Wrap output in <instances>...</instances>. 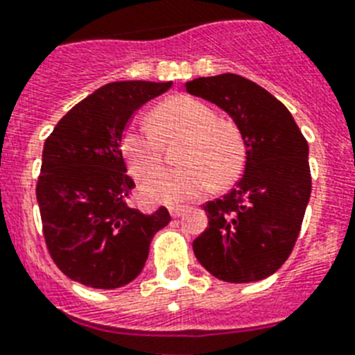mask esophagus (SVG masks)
I'll return each mask as SVG.
<instances>
[{
  "label": "esophagus",
  "instance_id": "obj_1",
  "mask_svg": "<svg viewBox=\"0 0 355 355\" xmlns=\"http://www.w3.org/2000/svg\"><path fill=\"white\" fill-rule=\"evenodd\" d=\"M184 211H186V208H184V206H171V208H169V214H171L173 219H177V217L182 216Z\"/></svg>",
  "mask_w": 355,
  "mask_h": 355
}]
</instances>
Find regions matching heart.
<instances>
[{
    "mask_svg": "<svg viewBox=\"0 0 355 355\" xmlns=\"http://www.w3.org/2000/svg\"><path fill=\"white\" fill-rule=\"evenodd\" d=\"M149 123H132L121 136V153L132 175L144 177L160 166L164 141L186 138L178 162L141 182L150 202L182 205L199 199L210 186L227 188L241 175L247 147L232 121L217 119L214 108L189 96L171 97L150 112Z\"/></svg>",
    "mask_w": 355,
    "mask_h": 355,
    "instance_id": "b5f03b06",
    "label": "heart"
}]
</instances>
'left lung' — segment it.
<instances>
[{
  "label": "left lung",
  "instance_id": "left-lung-1",
  "mask_svg": "<svg viewBox=\"0 0 355 355\" xmlns=\"http://www.w3.org/2000/svg\"><path fill=\"white\" fill-rule=\"evenodd\" d=\"M186 92L223 108L247 147L236 188L205 205L208 228L193 241L195 256L223 282L263 280L289 258L302 227L311 195L308 141L291 112L241 75L199 77Z\"/></svg>",
  "mask_w": 355,
  "mask_h": 355
}]
</instances>
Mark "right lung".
<instances>
[{
    "label": "right lung",
    "instance_id": "obj_1",
    "mask_svg": "<svg viewBox=\"0 0 355 355\" xmlns=\"http://www.w3.org/2000/svg\"><path fill=\"white\" fill-rule=\"evenodd\" d=\"M171 85H105L77 103L44 144L36 200L47 250L83 286H127L144 269L155 234L171 221L164 206L145 216L127 205L134 180L121 153L128 119Z\"/></svg>",
    "mask_w": 355,
    "mask_h": 355
}]
</instances>
